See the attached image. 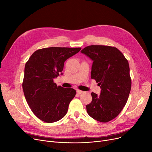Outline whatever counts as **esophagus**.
I'll list each match as a JSON object with an SVG mask.
<instances>
[{"label":"esophagus","mask_w":152,"mask_h":152,"mask_svg":"<svg viewBox=\"0 0 152 152\" xmlns=\"http://www.w3.org/2000/svg\"><path fill=\"white\" fill-rule=\"evenodd\" d=\"M84 92L83 91H80V90H77V94H83Z\"/></svg>","instance_id":"1"}]
</instances>
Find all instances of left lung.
Here are the masks:
<instances>
[{
    "label": "left lung",
    "instance_id": "left-lung-1",
    "mask_svg": "<svg viewBox=\"0 0 152 152\" xmlns=\"http://www.w3.org/2000/svg\"><path fill=\"white\" fill-rule=\"evenodd\" d=\"M92 61L91 78L100 86L101 92L91 93L92 102L86 105L93 119L107 123L115 118L123 109L131 89L127 60L117 48L89 45L81 51Z\"/></svg>",
    "mask_w": 152,
    "mask_h": 152
}]
</instances>
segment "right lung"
<instances>
[{
    "label": "right lung",
    "mask_w": 152,
    "mask_h": 152,
    "mask_svg": "<svg viewBox=\"0 0 152 152\" xmlns=\"http://www.w3.org/2000/svg\"><path fill=\"white\" fill-rule=\"evenodd\" d=\"M81 49L80 47L44 48L35 51L26 63L23 92L31 110L42 121L53 123L66 115L76 91L57 86L53 79L62 75L64 63Z\"/></svg>",
    "instance_id": "obj_1"
}]
</instances>
